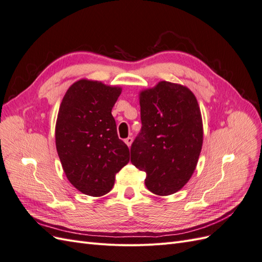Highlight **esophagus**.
I'll return each mask as SVG.
<instances>
[{"mask_svg": "<svg viewBox=\"0 0 262 262\" xmlns=\"http://www.w3.org/2000/svg\"><path fill=\"white\" fill-rule=\"evenodd\" d=\"M132 141H133V139L131 138V137H129V138H126L125 140H124V142H125V144L128 145L129 147L131 146V144H132Z\"/></svg>", "mask_w": 262, "mask_h": 262, "instance_id": "esophagus-1", "label": "esophagus"}]
</instances>
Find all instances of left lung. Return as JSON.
<instances>
[{
	"mask_svg": "<svg viewBox=\"0 0 262 262\" xmlns=\"http://www.w3.org/2000/svg\"><path fill=\"white\" fill-rule=\"evenodd\" d=\"M142 128L131 145V163L146 172L145 186L157 195L184 187L202 148L199 105L187 87L158 83L140 95Z\"/></svg>",
	"mask_w": 262,
	"mask_h": 262,
	"instance_id": "obj_1",
	"label": "left lung"
}]
</instances>
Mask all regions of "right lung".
<instances>
[{
  "label": "right lung",
  "mask_w": 262,
  "mask_h": 262,
  "mask_svg": "<svg viewBox=\"0 0 262 262\" xmlns=\"http://www.w3.org/2000/svg\"><path fill=\"white\" fill-rule=\"evenodd\" d=\"M119 87L81 80L62 99L55 125V145L69 181L81 192L100 196L129 163V147L118 138L112 109Z\"/></svg>",
  "instance_id": "obj_1"
}]
</instances>
